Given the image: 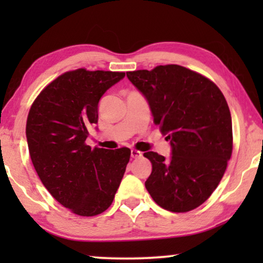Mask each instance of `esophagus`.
I'll return each mask as SVG.
<instances>
[{
    "label": "esophagus",
    "instance_id": "obj_1",
    "mask_svg": "<svg viewBox=\"0 0 263 263\" xmlns=\"http://www.w3.org/2000/svg\"><path fill=\"white\" fill-rule=\"evenodd\" d=\"M142 155H143V154L141 152H138V150H136V149L131 150L132 159H139V157H142Z\"/></svg>",
    "mask_w": 263,
    "mask_h": 263
}]
</instances>
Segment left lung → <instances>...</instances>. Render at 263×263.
<instances>
[{
	"label": "left lung",
	"mask_w": 263,
	"mask_h": 263,
	"mask_svg": "<svg viewBox=\"0 0 263 263\" xmlns=\"http://www.w3.org/2000/svg\"><path fill=\"white\" fill-rule=\"evenodd\" d=\"M126 74L148 101L154 122L172 148L167 160L144 153L153 164L146 190L170 212L199 207L219 185L232 155V119L225 97L208 78L179 65Z\"/></svg>",
	"instance_id": "left-lung-1"
}]
</instances>
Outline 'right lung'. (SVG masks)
I'll return each instance as SVG.
<instances>
[{"instance_id": "1", "label": "right lung", "mask_w": 263, "mask_h": 263, "mask_svg": "<svg viewBox=\"0 0 263 263\" xmlns=\"http://www.w3.org/2000/svg\"><path fill=\"white\" fill-rule=\"evenodd\" d=\"M124 72H66L45 86L31 106L26 138L33 167L60 204L80 216L103 213L113 202L131 150L91 149L89 128L99 102Z\"/></svg>"}]
</instances>
